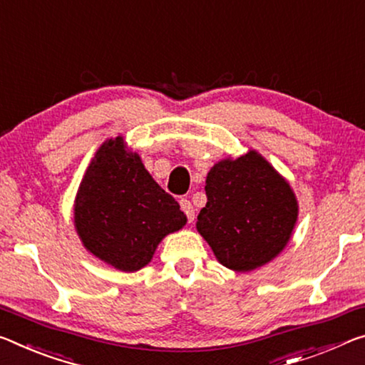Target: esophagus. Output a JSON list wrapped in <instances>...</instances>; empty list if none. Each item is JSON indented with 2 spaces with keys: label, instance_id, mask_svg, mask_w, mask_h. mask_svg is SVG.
<instances>
[{
  "label": "esophagus",
  "instance_id": "34e87169",
  "mask_svg": "<svg viewBox=\"0 0 365 365\" xmlns=\"http://www.w3.org/2000/svg\"><path fill=\"white\" fill-rule=\"evenodd\" d=\"M180 206H182V211L185 212V216L188 219V222H193L195 207L192 203H190V200H180Z\"/></svg>",
  "mask_w": 365,
  "mask_h": 365
}]
</instances>
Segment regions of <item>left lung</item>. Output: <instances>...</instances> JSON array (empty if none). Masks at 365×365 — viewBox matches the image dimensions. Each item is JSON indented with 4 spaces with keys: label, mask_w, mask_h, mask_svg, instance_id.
I'll return each instance as SVG.
<instances>
[{
    "label": "left lung",
    "mask_w": 365,
    "mask_h": 365,
    "mask_svg": "<svg viewBox=\"0 0 365 365\" xmlns=\"http://www.w3.org/2000/svg\"><path fill=\"white\" fill-rule=\"evenodd\" d=\"M196 229L225 268L252 271L284 250L297 222L291 185L257 151L222 159L206 177Z\"/></svg>",
    "instance_id": "left-lung-1"
}]
</instances>
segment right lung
<instances>
[{"instance_id": "obj_1", "label": "right lung", "mask_w": 365, "mask_h": 365, "mask_svg": "<svg viewBox=\"0 0 365 365\" xmlns=\"http://www.w3.org/2000/svg\"><path fill=\"white\" fill-rule=\"evenodd\" d=\"M185 224L180 205L155 183L140 155L126 149L123 136L97 149L74 200V227L86 250L133 273Z\"/></svg>"}]
</instances>
